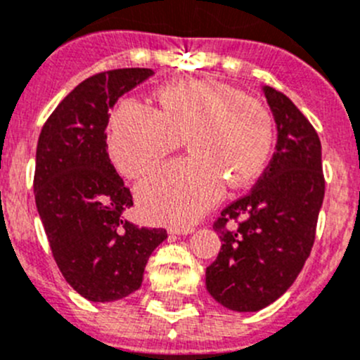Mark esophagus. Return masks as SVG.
<instances>
[{
    "label": "esophagus",
    "instance_id": "1",
    "mask_svg": "<svg viewBox=\"0 0 360 360\" xmlns=\"http://www.w3.org/2000/svg\"><path fill=\"white\" fill-rule=\"evenodd\" d=\"M193 231V226H182V228H180V226H173V228H169V233L173 235H191Z\"/></svg>",
    "mask_w": 360,
    "mask_h": 360
}]
</instances>
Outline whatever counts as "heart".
Masks as SVG:
<instances>
[{
    "label": "heart",
    "instance_id": "obj_1",
    "mask_svg": "<svg viewBox=\"0 0 360 360\" xmlns=\"http://www.w3.org/2000/svg\"><path fill=\"white\" fill-rule=\"evenodd\" d=\"M160 111L125 98L111 115L108 150L120 173L138 178L189 138L194 155L160 167L138 187L146 219L184 226L262 174L274 146L272 116L259 101L212 79L159 91Z\"/></svg>",
    "mask_w": 360,
    "mask_h": 360
}]
</instances>
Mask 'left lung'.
<instances>
[{
	"mask_svg": "<svg viewBox=\"0 0 360 360\" xmlns=\"http://www.w3.org/2000/svg\"><path fill=\"white\" fill-rule=\"evenodd\" d=\"M277 127L272 160L249 194L215 221L222 245L207 266V290L238 313L279 299L309 258L325 194L321 145L309 120L285 94L263 86ZM238 220L237 229L227 222Z\"/></svg>",
	"mask_w": 360,
	"mask_h": 360,
	"instance_id": "8db88e82",
	"label": "left lung"
}]
</instances>
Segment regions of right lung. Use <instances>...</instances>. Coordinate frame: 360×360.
I'll return each mask as SVG.
<instances>
[{"label":"right lung","instance_id":"obj_1","mask_svg":"<svg viewBox=\"0 0 360 360\" xmlns=\"http://www.w3.org/2000/svg\"><path fill=\"white\" fill-rule=\"evenodd\" d=\"M153 75L150 68L101 72L74 88L47 118L37 145V210L65 281L91 302H115L141 286L150 255L167 238L122 217L132 207L108 155L109 109Z\"/></svg>","mask_w":360,"mask_h":360}]
</instances>
